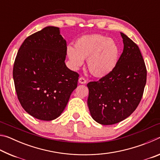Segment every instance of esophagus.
<instances>
[{
	"label": "esophagus",
	"instance_id": "34e87169",
	"mask_svg": "<svg viewBox=\"0 0 160 160\" xmlns=\"http://www.w3.org/2000/svg\"><path fill=\"white\" fill-rule=\"evenodd\" d=\"M78 81H79V82L81 83V84H85L87 82V80H85V78H83V77H80L79 78V80H78Z\"/></svg>",
	"mask_w": 160,
	"mask_h": 160
}]
</instances>
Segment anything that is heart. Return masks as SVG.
<instances>
[{
    "label": "heart",
    "instance_id": "b5f03b06",
    "mask_svg": "<svg viewBox=\"0 0 160 160\" xmlns=\"http://www.w3.org/2000/svg\"><path fill=\"white\" fill-rule=\"evenodd\" d=\"M67 54L75 68L82 66L87 59L89 72L94 77L103 78L110 74L117 65L119 48L113 39L92 34L78 38L74 48L68 47Z\"/></svg>",
    "mask_w": 160,
    "mask_h": 160
}]
</instances>
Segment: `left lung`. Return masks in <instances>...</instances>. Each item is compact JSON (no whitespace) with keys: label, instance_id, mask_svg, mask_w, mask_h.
<instances>
[{"label":"left lung","instance_id":"1","mask_svg":"<svg viewBox=\"0 0 160 160\" xmlns=\"http://www.w3.org/2000/svg\"><path fill=\"white\" fill-rule=\"evenodd\" d=\"M123 51L114 70L89 82L88 105L92 117L102 125L124 120L136 109L142 97L147 69L138 46L123 33Z\"/></svg>","mask_w":160,"mask_h":160}]
</instances>
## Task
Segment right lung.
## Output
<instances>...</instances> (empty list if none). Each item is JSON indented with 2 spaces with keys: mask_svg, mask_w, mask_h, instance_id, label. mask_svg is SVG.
Wrapping results in <instances>:
<instances>
[{
  "mask_svg": "<svg viewBox=\"0 0 160 160\" xmlns=\"http://www.w3.org/2000/svg\"><path fill=\"white\" fill-rule=\"evenodd\" d=\"M66 41L52 26L27 37L19 48L12 71L15 91L33 117L58 118L77 88L79 74L66 67Z\"/></svg>",
  "mask_w": 160,
  "mask_h": 160,
  "instance_id": "1",
  "label": "right lung"
}]
</instances>
